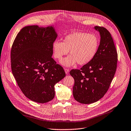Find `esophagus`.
Segmentation results:
<instances>
[{"instance_id":"esophagus-1","label":"esophagus","mask_w":131,"mask_h":131,"mask_svg":"<svg viewBox=\"0 0 131 131\" xmlns=\"http://www.w3.org/2000/svg\"><path fill=\"white\" fill-rule=\"evenodd\" d=\"M65 72L66 74H68V73H69V69H67V68H65Z\"/></svg>"}]
</instances>
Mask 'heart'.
I'll use <instances>...</instances> for the list:
<instances>
[{
  "label": "heart",
  "mask_w": 131,
  "mask_h": 131,
  "mask_svg": "<svg viewBox=\"0 0 131 131\" xmlns=\"http://www.w3.org/2000/svg\"><path fill=\"white\" fill-rule=\"evenodd\" d=\"M100 45L98 37L94 34L76 31L65 37L63 42L58 40L52 43L54 57L61 60L69 51L70 55L60 61L65 67L77 63L83 65L91 62L97 52Z\"/></svg>",
  "instance_id": "b5f03b06"
}]
</instances>
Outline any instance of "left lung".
I'll list each match as a JSON object with an SVG mask.
<instances>
[{"mask_svg":"<svg viewBox=\"0 0 131 131\" xmlns=\"http://www.w3.org/2000/svg\"><path fill=\"white\" fill-rule=\"evenodd\" d=\"M94 28L101 36L95 57L80 70L70 71L74 80L73 97L84 104L96 102L106 94L115 76L118 61L116 49L109 31L103 27Z\"/></svg>","mask_w":131,"mask_h":131,"instance_id":"1","label":"left lung"}]
</instances>
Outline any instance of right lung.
<instances>
[{
	"label": "right lung",
	"mask_w": 131,
	"mask_h": 131,
	"mask_svg": "<svg viewBox=\"0 0 131 131\" xmlns=\"http://www.w3.org/2000/svg\"><path fill=\"white\" fill-rule=\"evenodd\" d=\"M58 34L53 26H27L18 33L11 51L13 75L23 94L39 103L52 100L54 85L63 79V67L52 58Z\"/></svg>",
	"instance_id": "obj_1"
}]
</instances>
